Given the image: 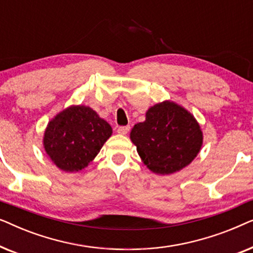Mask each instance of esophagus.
<instances>
[{"mask_svg": "<svg viewBox=\"0 0 253 253\" xmlns=\"http://www.w3.org/2000/svg\"><path fill=\"white\" fill-rule=\"evenodd\" d=\"M130 130V126H119L117 127V132H119L120 134H126L127 132H129Z\"/></svg>", "mask_w": 253, "mask_h": 253, "instance_id": "obj_1", "label": "esophagus"}]
</instances>
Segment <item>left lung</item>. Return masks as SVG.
Returning a JSON list of instances; mask_svg holds the SVG:
<instances>
[{
    "label": "left lung",
    "mask_w": 253,
    "mask_h": 253,
    "mask_svg": "<svg viewBox=\"0 0 253 253\" xmlns=\"http://www.w3.org/2000/svg\"><path fill=\"white\" fill-rule=\"evenodd\" d=\"M145 116L144 122L134 124L130 139L151 171L170 175L195 160L204 138L191 113L166 100L148 108Z\"/></svg>",
    "instance_id": "8db88e82"
}]
</instances>
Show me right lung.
<instances>
[{
  "mask_svg": "<svg viewBox=\"0 0 253 253\" xmlns=\"http://www.w3.org/2000/svg\"><path fill=\"white\" fill-rule=\"evenodd\" d=\"M113 129L87 106H70L49 121L43 148L57 168L76 172L86 168L112 136Z\"/></svg>",
  "mask_w": 253,
  "mask_h": 253,
  "instance_id": "obj_1",
  "label": "right lung"
}]
</instances>
